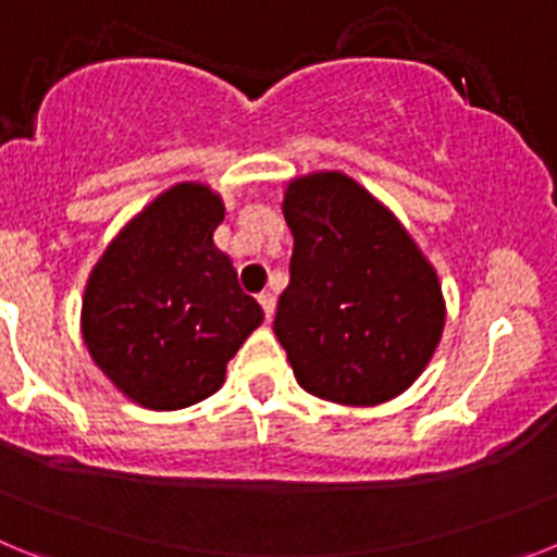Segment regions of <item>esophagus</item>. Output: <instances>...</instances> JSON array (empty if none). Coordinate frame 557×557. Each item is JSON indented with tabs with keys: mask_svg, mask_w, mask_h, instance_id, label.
Returning <instances> with one entry per match:
<instances>
[{
	"mask_svg": "<svg viewBox=\"0 0 557 557\" xmlns=\"http://www.w3.org/2000/svg\"><path fill=\"white\" fill-rule=\"evenodd\" d=\"M259 304H262V309H264V318L270 321V318H273V312H275V295L268 289V293L259 295Z\"/></svg>",
	"mask_w": 557,
	"mask_h": 557,
	"instance_id": "1",
	"label": "esophagus"
}]
</instances>
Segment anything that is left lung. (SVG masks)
Masks as SVG:
<instances>
[{"label": "left lung", "instance_id": "1", "mask_svg": "<svg viewBox=\"0 0 557 557\" xmlns=\"http://www.w3.org/2000/svg\"><path fill=\"white\" fill-rule=\"evenodd\" d=\"M284 220L295 245L273 332L298 385L351 407L407 391L441 343L446 307L405 225L343 172L295 178Z\"/></svg>", "mask_w": 557, "mask_h": 557}]
</instances>
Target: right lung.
<instances>
[{"label":"right lung","mask_w":557,"mask_h":557,"mask_svg":"<svg viewBox=\"0 0 557 557\" xmlns=\"http://www.w3.org/2000/svg\"><path fill=\"white\" fill-rule=\"evenodd\" d=\"M223 218L209 186H172L120 231L88 275V354L147 410H181L218 393L228 359L264 321L214 245Z\"/></svg>","instance_id":"obj_1"}]
</instances>
